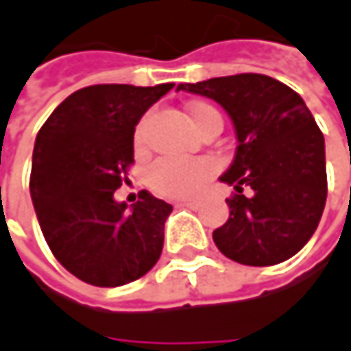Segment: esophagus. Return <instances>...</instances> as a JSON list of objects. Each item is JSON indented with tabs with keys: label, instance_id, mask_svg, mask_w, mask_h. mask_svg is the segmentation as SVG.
Segmentation results:
<instances>
[{
	"label": "esophagus",
	"instance_id": "esophagus-1",
	"mask_svg": "<svg viewBox=\"0 0 351 351\" xmlns=\"http://www.w3.org/2000/svg\"><path fill=\"white\" fill-rule=\"evenodd\" d=\"M176 207H186L197 210V208L201 207V203H197V201H184V203H176Z\"/></svg>",
	"mask_w": 351,
	"mask_h": 351
}]
</instances>
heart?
Segmentation results:
<instances>
[{
	"instance_id": "obj_1",
	"label": "heart",
	"mask_w": 351,
	"mask_h": 351,
	"mask_svg": "<svg viewBox=\"0 0 351 351\" xmlns=\"http://www.w3.org/2000/svg\"><path fill=\"white\" fill-rule=\"evenodd\" d=\"M189 118L193 126L199 130L210 118H221L219 112L208 104L189 106ZM146 118L134 130V144L141 148L146 138ZM215 173V165L207 158H176L162 156L152 162L148 169L146 180L150 189L167 199H193L197 197Z\"/></svg>"
}]
</instances>
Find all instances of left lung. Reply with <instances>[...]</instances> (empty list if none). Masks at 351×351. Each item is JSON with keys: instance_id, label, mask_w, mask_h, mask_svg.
<instances>
[{"instance_id": "8db88e82", "label": "left lung", "mask_w": 351, "mask_h": 351, "mask_svg": "<svg viewBox=\"0 0 351 351\" xmlns=\"http://www.w3.org/2000/svg\"><path fill=\"white\" fill-rule=\"evenodd\" d=\"M176 90L215 100L235 126V158L221 176L235 195L227 199V223L213 231L219 251L253 267L293 257L315 233L328 197L324 134L302 96L263 74L178 84Z\"/></svg>"}]
</instances>
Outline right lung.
<instances>
[{"mask_svg":"<svg viewBox=\"0 0 351 351\" xmlns=\"http://www.w3.org/2000/svg\"><path fill=\"white\" fill-rule=\"evenodd\" d=\"M175 84H96L70 94L40 128L29 193L53 257L78 279L118 287L141 279L162 253L173 207L148 191L114 201L134 162V126Z\"/></svg>","mask_w":351,"mask_h":351,"instance_id":"add662e5","label":"right lung"}]
</instances>
